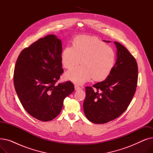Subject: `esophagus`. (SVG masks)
Listing matches in <instances>:
<instances>
[{
	"label": "esophagus",
	"instance_id": "obj_1",
	"mask_svg": "<svg viewBox=\"0 0 153 153\" xmlns=\"http://www.w3.org/2000/svg\"><path fill=\"white\" fill-rule=\"evenodd\" d=\"M80 89H82V87H79V85H75V90L77 91V90H80Z\"/></svg>",
	"mask_w": 153,
	"mask_h": 153
}]
</instances>
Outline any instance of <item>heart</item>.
<instances>
[{"label": "heart", "mask_w": 153, "mask_h": 153, "mask_svg": "<svg viewBox=\"0 0 153 153\" xmlns=\"http://www.w3.org/2000/svg\"><path fill=\"white\" fill-rule=\"evenodd\" d=\"M81 60L82 65L74 67L65 74V77L77 84H82L92 78L96 81L105 79L113 70L116 54L111 48L96 38L82 36L76 38L73 45L64 48L61 62L70 69Z\"/></svg>", "instance_id": "b5f03b06"}]
</instances>
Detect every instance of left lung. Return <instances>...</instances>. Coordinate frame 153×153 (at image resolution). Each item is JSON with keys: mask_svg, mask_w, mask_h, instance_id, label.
<instances>
[{"mask_svg": "<svg viewBox=\"0 0 153 153\" xmlns=\"http://www.w3.org/2000/svg\"><path fill=\"white\" fill-rule=\"evenodd\" d=\"M114 43L117 59L110 74L104 81L85 87L84 114L96 124L106 123L121 115L129 106L137 86L135 58L123 45Z\"/></svg>", "mask_w": 153, "mask_h": 153, "instance_id": "obj_1", "label": "left lung"}]
</instances>
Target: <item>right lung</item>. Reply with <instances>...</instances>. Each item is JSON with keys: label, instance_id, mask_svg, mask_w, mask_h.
Here are the masks:
<instances>
[{"label": "right lung", "instance_id": "add662e5", "mask_svg": "<svg viewBox=\"0 0 153 153\" xmlns=\"http://www.w3.org/2000/svg\"><path fill=\"white\" fill-rule=\"evenodd\" d=\"M61 54V40L48 35L24 48L15 64V91L23 107L40 121L57 117L64 99L74 91L71 81L56 84L64 72Z\"/></svg>", "mask_w": 153, "mask_h": 153}]
</instances>
